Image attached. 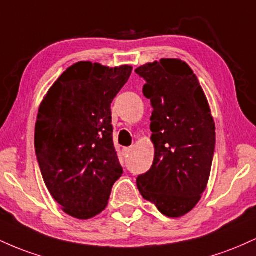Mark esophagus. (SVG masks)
<instances>
[{"instance_id": "esophagus-1", "label": "esophagus", "mask_w": 256, "mask_h": 256, "mask_svg": "<svg viewBox=\"0 0 256 256\" xmlns=\"http://www.w3.org/2000/svg\"><path fill=\"white\" fill-rule=\"evenodd\" d=\"M131 150H132V149L130 148V146H128V148H124V149H122V152H124L125 156H128V155H130Z\"/></svg>"}]
</instances>
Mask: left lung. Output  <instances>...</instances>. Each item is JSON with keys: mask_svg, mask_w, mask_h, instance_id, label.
I'll list each match as a JSON object with an SVG mask.
<instances>
[{"mask_svg": "<svg viewBox=\"0 0 256 256\" xmlns=\"http://www.w3.org/2000/svg\"><path fill=\"white\" fill-rule=\"evenodd\" d=\"M152 107L154 161L137 186L164 216L179 218L207 188L216 148V124L198 79L179 58H161L136 70Z\"/></svg>", "mask_w": 256, "mask_h": 256, "instance_id": "obj_1", "label": "left lung"}]
</instances>
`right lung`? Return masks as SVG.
I'll return each mask as SVG.
<instances>
[{"mask_svg":"<svg viewBox=\"0 0 256 256\" xmlns=\"http://www.w3.org/2000/svg\"><path fill=\"white\" fill-rule=\"evenodd\" d=\"M131 72L128 64L80 61L58 78L40 106L34 148L40 172L52 198L73 218L101 213L122 174L110 104Z\"/></svg>","mask_w":256,"mask_h":256,"instance_id":"right-lung-1","label":"right lung"}]
</instances>
